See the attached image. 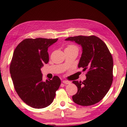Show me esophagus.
I'll use <instances>...</instances> for the list:
<instances>
[{
  "instance_id": "obj_1",
  "label": "esophagus",
  "mask_w": 127,
  "mask_h": 127,
  "mask_svg": "<svg viewBox=\"0 0 127 127\" xmlns=\"http://www.w3.org/2000/svg\"><path fill=\"white\" fill-rule=\"evenodd\" d=\"M63 83H64L65 85H68V84H70L71 82H70V81H63Z\"/></svg>"
}]
</instances>
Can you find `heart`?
<instances>
[{
	"mask_svg": "<svg viewBox=\"0 0 127 127\" xmlns=\"http://www.w3.org/2000/svg\"><path fill=\"white\" fill-rule=\"evenodd\" d=\"M66 50H78V48L76 45L73 44H70L66 46Z\"/></svg>",
	"mask_w": 127,
	"mask_h": 127,
	"instance_id": "1",
	"label": "heart"
}]
</instances>
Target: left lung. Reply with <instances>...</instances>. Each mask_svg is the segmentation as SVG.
<instances>
[{
  "label": "left lung",
  "instance_id": "1",
  "mask_svg": "<svg viewBox=\"0 0 127 127\" xmlns=\"http://www.w3.org/2000/svg\"><path fill=\"white\" fill-rule=\"evenodd\" d=\"M65 40L75 41L82 47L78 68L87 70L86 79L83 82L73 81L78 88L72 96L76 104L90 106L105 97L113 81V59L105 43L94 35L77 36Z\"/></svg>",
  "mask_w": 127,
  "mask_h": 127
}]
</instances>
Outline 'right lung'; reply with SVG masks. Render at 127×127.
<instances>
[{
	"instance_id": "right-lung-1",
	"label": "right lung",
	"mask_w": 127,
	"mask_h": 127,
	"mask_svg": "<svg viewBox=\"0 0 127 127\" xmlns=\"http://www.w3.org/2000/svg\"><path fill=\"white\" fill-rule=\"evenodd\" d=\"M58 38H26L14 51L10 64L13 83L21 100L29 106L42 109L50 105L61 84L59 77L42 81L41 68L48 63V48Z\"/></svg>"
}]
</instances>
